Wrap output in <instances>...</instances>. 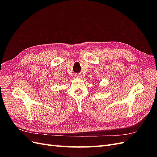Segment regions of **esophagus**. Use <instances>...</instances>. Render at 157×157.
I'll return each mask as SVG.
<instances>
[{
  "label": "esophagus",
  "instance_id": "obj_1",
  "mask_svg": "<svg viewBox=\"0 0 157 157\" xmlns=\"http://www.w3.org/2000/svg\"><path fill=\"white\" fill-rule=\"evenodd\" d=\"M75 77L77 78H80L82 77H81V75H80V74H76V75H75Z\"/></svg>",
  "mask_w": 157,
  "mask_h": 157
}]
</instances>
